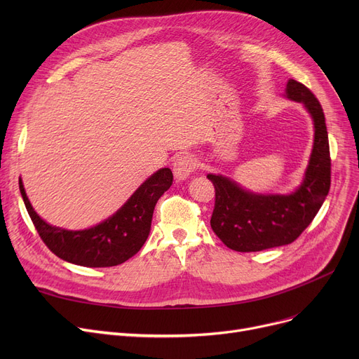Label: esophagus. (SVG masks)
I'll return each instance as SVG.
<instances>
[{
  "mask_svg": "<svg viewBox=\"0 0 359 359\" xmlns=\"http://www.w3.org/2000/svg\"><path fill=\"white\" fill-rule=\"evenodd\" d=\"M196 168V160L189 156V154H183L177 157L173 163V173L177 180H184L189 177Z\"/></svg>",
  "mask_w": 359,
  "mask_h": 359,
  "instance_id": "esophagus-1",
  "label": "esophagus"
}]
</instances>
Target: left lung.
<instances>
[{
    "mask_svg": "<svg viewBox=\"0 0 359 359\" xmlns=\"http://www.w3.org/2000/svg\"><path fill=\"white\" fill-rule=\"evenodd\" d=\"M285 97L303 104L314 125L310 160L294 192L256 194L227 176H206L215 187L211 227L231 250L260 252L292 243L309 227L329 194L330 151L323 109L314 94L295 80H288Z\"/></svg>",
    "mask_w": 359,
    "mask_h": 359,
    "instance_id": "1",
    "label": "left lung"
}]
</instances>
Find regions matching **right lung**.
Instances as JSON below:
<instances>
[{
    "instance_id": "add662e5",
    "label": "right lung",
    "mask_w": 359,
    "mask_h": 359,
    "mask_svg": "<svg viewBox=\"0 0 359 359\" xmlns=\"http://www.w3.org/2000/svg\"><path fill=\"white\" fill-rule=\"evenodd\" d=\"M172 183V170L160 168L104 221L86 230H65L37 215L22 177L18 180L26 210L49 250L65 262L87 268L116 266L137 255L148 238L156 203Z\"/></svg>"
}]
</instances>
